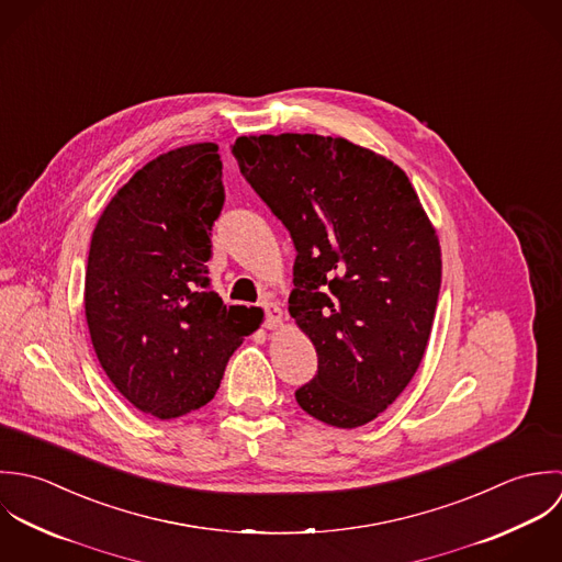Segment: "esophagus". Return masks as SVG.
Instances as JSON below:
<instances>
[{"label": "esophagus", "mask_w": 562, "mask_h": 562, "mask_svg": "<svg viewBox=\"0 0 562 562\" xmlns=\"http://www.w3.org/2000/svg\"><path fill=\"white\" fill-rule=\"evenodd\" d=\"M260 308H262V313H265L262 326H265L267 330H273V328L280 324V319H282V311H280L273 302H269V300H262V302H260Z\"/></svg>", "instance_id": "34e87169"}]
</instances>
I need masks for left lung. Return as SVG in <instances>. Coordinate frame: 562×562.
Segmentation results:
<instances>
[{
    "label": "left lung",
    "instance_id": "8db88e82",
    "mask_svg": "<svg viewBox=\"0 0 562 562\" xmlns=\"http://www.w3.org/2000/svg\"><path fill=\"white\" fill-rule=\"evenodd\" d=\"M232 154L297 251L289 313L319 364L295 400L328 426H364L424 358L441 289L435 227L397 165L345 138L240 136Z\"/></svg>",
    "mask_w": 562,
    "mask_h": 562
}]
</instances>
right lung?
<instances>
[{
    "instance_id": "1",
    "label": "right lung",
    "mask_w": 562,
    "mask_h": 562,
    "mask_svg": "<svg viewBox=\"0 0 562 562\" xmlns=\"http://www.w3.org/2000/svg\"><path fill=\"white\" fill-rule=\"evenodd\" d=\"M217 145L147 162L95 225L85 308L100 364L145 415L182 417L209 404L225 364L262 315L211 289L213 225L224 209Z\"/></svg>"
}]
</instances>
